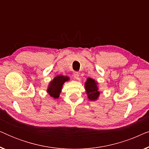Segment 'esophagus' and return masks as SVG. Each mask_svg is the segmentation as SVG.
<instances>
[{"label":"esophagus","instance_id":"1","mask_svg":"<svg viewBox=\"0 0 149 149\" xmlns=\"http://www.w3.org/2000/svg\"><path fill=\"white\" fill-rule=\"evenodd\" d=\"M73 76H74V77L76 79H78L79 77V73L78 72H74V74H73Z\"/></svg>","mask_w":149,"mask_h":149}]
</instances>
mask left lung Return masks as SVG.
Returning <instances> with one entry per match:
<instances>
[{"mask_svg":"<svg viewBox=\"0 0 149 149\" xmlns=\"http://www.w3.org/2000/svg\"><path fill=\"white\" fill-rule=\"evenodd\" d=\"M85 88L89 100L95 101L97 100L100 95V91L97 87V83L93 79L88 78L85 83Z\"/></svg>","mask_w":149,"mask_h":149,"instance_id":"left-lung-1","label":"left lung"}]
</instances>
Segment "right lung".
<instances>
[{
  "label": "right lung",
  "instance_id": "add662e5",
  "mask_svg": "<svg viewBox=\"0 0 149 149\" xmlns=\"http://www.w3.org/2000/svg\"><path fill=\"white\" fill-rule=\"evenodd\" d=\"M69 77L63 75H58L53 79L47 88V93L50 95L51 97L54 99L58 98L60 96V93L62 89V86L66 81L69 80Z\"/></svg>",
  "mask_w": 149,
  "mask_h": 149
}]
</instances>
